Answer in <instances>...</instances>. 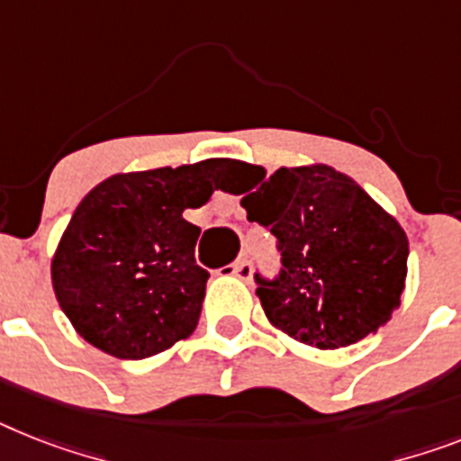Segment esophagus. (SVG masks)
<instances>
[{
	"label": "esophagus",
	"mask_w": 461,
	"mask_h": 461,
	"mask_svg": "<svg viewBox=\"0 0 461 461\" xmlns=\"http://www.w3.org/2000/svg\"><path fill=\"white\" fill-rule=\"evenodd\" d=\"M233 276L240 277V280H249V277H252V264H249V261H245V258H242V261H238L233 268Z\"/></svg>",
	"instance_id": "34e87169"
}]
</instances>
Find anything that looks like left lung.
<instances>
[{"mask_svg": "<svg viewBox=\"0 0 461 461\" xmlns=\"http://www.w3.org/2000/svg\"><path fill=\"white\" fill-rule=\"evenodd\" d=\"M254 181L240 204L277 238L280 273H257L266 318L313 348L332 351L365 339L401 306L408 235L351 176L334 167H280Z\"/></svg>", "mask_w": 461, "mask_h": 461, "instance_id": "1", "label": "left lung"}]
</instances>
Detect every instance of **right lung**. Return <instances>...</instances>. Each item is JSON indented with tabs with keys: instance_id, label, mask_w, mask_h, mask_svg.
<instances>
[{
	"instance_id": "right-lung-1",
	"label": "right lung",
	"mask_w": 461,
	"mask_h": 461,
	"mask_svg": "<svg viewBox=\"0 0 461 461\" xmlns=\"http://www.w3.org/2000/svg\"><path fill=\"white\" fill-rule=\"evenodd\" d=\"M219 159L105 178L77 204L51 258V283L79 337L122 360L167 351L197 327L209 273L195 264Z\"/></svg>"
}]
</instances>
